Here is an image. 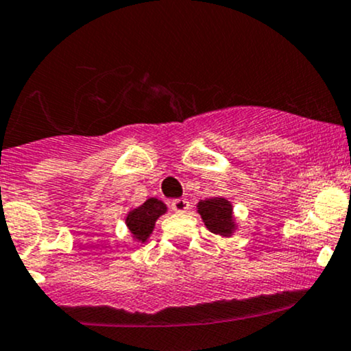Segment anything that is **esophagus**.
I'll list each match as a JSON object with an SVG mask.
<instances>
[{
    "mask_svg": "<svg viewBox=\"0 0 351 351\" xmlns=\"http://www.w3.org/2000/svg\"><path fill=\"white\" fill-rule=\"evenodd\" d=\"M171 209L176 213H186L189 209V201L186 198H178L171 201Z\"/></svg>",
    "mask_w": 351,
    "mask_h": 351,
    "instance_id": "34e87169",
    "label": "esophagus"
}]
</instances>
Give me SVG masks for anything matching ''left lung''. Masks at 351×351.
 <instances>
[{"mask_svg":"<svg viewBox=\"0 0 351 351\" xmlns=\"http://www.w3.org/2000/svg\"><path fill=\"white\" fill-rule=\"evenodd\" d=\"M198 213L211 232L219 236H229L234 229L232 206L224 198H208L198 203Z\"/></svg>","mask_w":351,"mask_h":351,"instance_id":"8db88e82","label":"left lung"}]
</instances>
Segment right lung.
Wrapping results in <instances>:
<instances>
[{"label": "right lung", "mask_w": 351, "mask_h": 351, "mask_svg": "<svg viewBox=\"0 0 351 351\" xmlns=\"http://www.w3.org/2000/svg\"><path fill=\"white\" fill-rule=\"evenodd\" d=\"M167 211V206L160 199L150 198L147 199L142 206L135 208L134 211L128 213L127 216V226L130 232L134 234L135 239L145 241L152 234L153 228H155V221L158 219L163 213Z\"/></svg>", "instance_id": "add662e5"}]
</instances>
